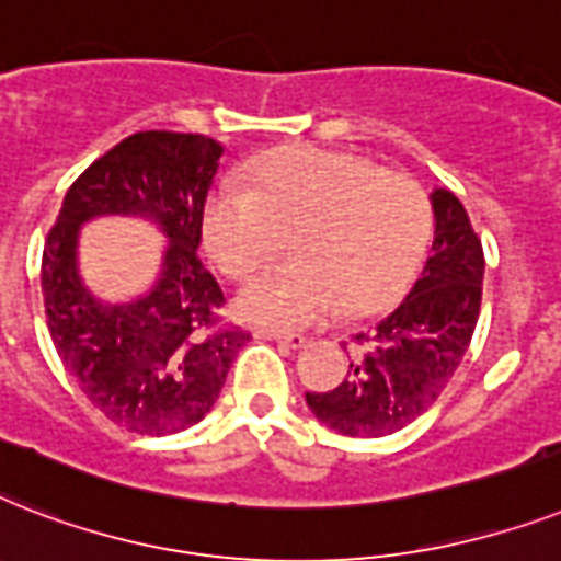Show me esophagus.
I'll return each instance as SVG.
<instances>
[{
    "mask_svg": "<svg viewBox=\"0 0 561 561\" xmlns=\"http://www.w3.org/2000/svg\"><path fill=\"white\" fill-rule=\"evenodd\" d=\"M257 339H268V342L284 344V347H293V351H301V347L309 344V339L304 333H268V330H260Z\"/></svg>",
    "mask_w": 561,
    "mask_h": 561,
    "instance_id": "34e87169",
    "label": "esophagus"
}]
</instances>
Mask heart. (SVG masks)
I'll return each mask as SVG.
<instances>
[{
  "label": "heart",
  "mask_w": 561,
  "mask_h": 561,
  "mask_svg": "<svg viewBox=\"0 0 561 561\" xmlns=\"http://www.w3.org/2000/svg\"><path fill=\"white\" fill-rule=\"evenodd\" d=\"M205 245L228 277H249L284 252L293 263L237 293V316L268 330L321 324L385 309L420 268L432 237V205L414 179L376 161L286 147L252 168V191L219 185L205 205Z\"/></svg>",
  "instance_id": "b5f03b06"
}]
</instances>
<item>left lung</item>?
Listing matches in <instances>:
<instances>
[{"instance_id": "obj_1", "label": "left lung", "mask_w": 561, "mask_h": 561, "mask_svg": "<svg viewBox=\"0 0 561 561\" xmlns=\"http://www.w3.org/2000/svg\"><path fill=\"white\" fill-rule=\"evenodd\" d=\"M432 257L391 316L356 333V358L339 388L307 393L309 411L339 434L385 437L425 414L472 342L483 293V249L469 214L434 187Z\"/></svg>"}]
</instances>
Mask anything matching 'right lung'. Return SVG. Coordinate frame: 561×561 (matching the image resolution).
<instances>
[{
	"label": "right lung",
	"mask_w": 561,
	"mask_h": 561,
	"mask_svg": "<svg viewBox=\"0 0 561 561\" xmlns=\"http://www.w3.org/2000/svg\"><path fill=\"white\" fill-rule=\"evenodd\" d=\"M226 147L191 133H136L69 187L43 249V298L62 365L89 402L129 432L176 434L208 414L252 335L217 327L222 289L196 252ZM106 216L145 218L165 237L145 294L106 302L79 272V231Z\"/></svg>",
	"instance_id": "right-lung-1"
}]
</instances>
